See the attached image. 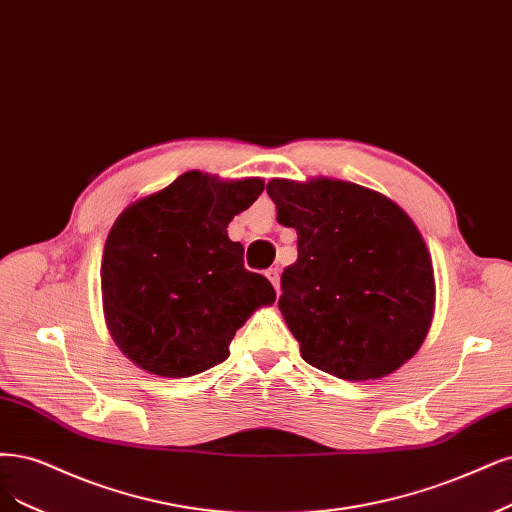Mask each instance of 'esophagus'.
<instances>
[{
  "label": "esophagus",
  "mask_w": 512,
  "mask_h": 512,
  "mask_svg": "<svg viewBox=\"0 0 512 512\" xmlns=\"http://www.w3.org/2000/svg\"><path fill=\"white\" fill-rule=\"evenodd\" d=\"M267 277H269V281L273 284L275 292L279 294V271H277V269H269V271H267Z\"/></svg>",
  "instance_id": "obj_1"
}]
</instances>
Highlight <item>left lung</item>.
Instances as JSON below:
<instances>
[{"mask_svg": "<svg viewBox=\"0 0 512 512\" xmlns=\"http://www.w3.org/2000/svg\"><path fill=\"white\" fill-rule=\"evenodd\" d=\"M267 192L298 237L277 305L303 360L345 381L381 379L411 360L428 337L436 284L407 211L330 178H275Z\"/></svg>", "mask_w": 512, "mask_h": 512, "instance_id": "obj_1", "label": "left lung"}]
</instances>
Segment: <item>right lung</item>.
I'll return each mask as SVG.
<instances>
[{"mask_svg":"<svg viewBox=\"0 0 512 512\" xmlns=\"http://www.w3.org/2000/svg\"><path fill=\"white\" fill-rule=\"evenodd\" d=\"M262 190L260 178L186 171L116 218L101 260L103 315L139 368L199 375L228 358L256 309L275 303L269 279L243 267V245L226 233Z\"/></svg>","mask_w":512,"mask_h":512,"instance_id":"obj_1","label":"right lung"}]
</instances>
